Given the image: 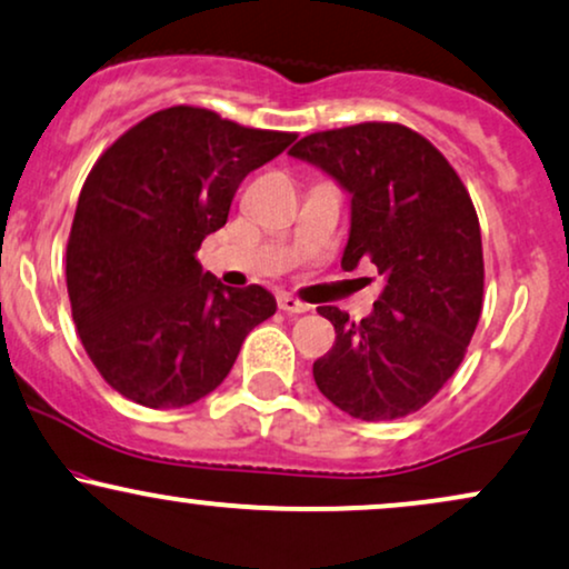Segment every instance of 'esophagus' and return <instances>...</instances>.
Masks as SVG:
<instances>
[{
  "label": "esophagus",
  "mask_w": 569,
  "mask_h": 569,
  "mask_svg": "<svg viewBox=\"0 0 569 569\" xmlns=\"http://www.w3.org/2000/svg\"><path fill=\"white\" fill-rule=\"evenodd\" d=\"M278 307H280V310H283V312H289V315L310 312V305L299 302V299L291 297V293H280V297H278Z\"/></svg>",
  "instance_id": "1"
}]
</instances>
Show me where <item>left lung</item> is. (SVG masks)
<instances>
[{"label":"left lung","mask_w":569,"mask_h":569,"mask_svg":"<svg viewBox=\"0 0 569 569\" xmlns=\"http://www.w3.org/2000/svg\"><path fill=\"white\" fill-rule=\"evenodd\" d=\"M289 153L352 198L341 267L368 259L385 276L360 323L339 307L318 310L337 345L312 362L315 385L352 419H402L440 392L475 337L485 286L475 203L440 150L402 124L315 132Z\"/></svg>","instance_id":"obj_1"}]
</instances>
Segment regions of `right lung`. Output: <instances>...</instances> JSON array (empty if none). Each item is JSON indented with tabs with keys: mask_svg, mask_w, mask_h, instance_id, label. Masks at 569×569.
Here are the masks:
<instances>
[{
	"mask_svg": "<svg viewBox=\"0 0 569 569\" xmlns=\"http://www.w3.org/2000/svg\"><path fill=\"white\" fill-rule=\"evenodd\" d=\"M293 140L174 106L134 124L92 167L68 236V299L89 360L127 400H201L251 328L276 315L270 291L222 286L196 251L228 222L243 177Z\"/></svg>",
	"mask_w": 569,
	"mask_h": 569,
	"instance_id": "right-lung-1",
	"label": "right lung"
}]
</instances>
